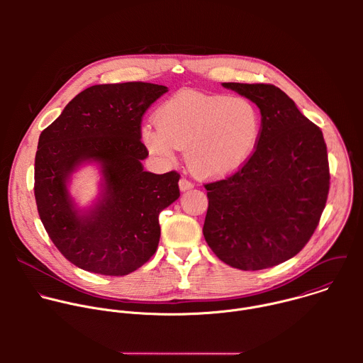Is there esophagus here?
Segmentation results:
<instances>
[{"label":"esophagus","instance_id":"obj_1","mask_svg":"<svg viewBox=\"0 0 363 363\" xmlns=\"http://www.w3.org/2000/svg\"><path fill=\"white\" fill-rule=\"evenodd\" d=\"M178 185H179V189H181V191H188V189L194 188V184H192L191 181H188L186 178H181Z\"/></svg>","mask_w":363,"mask_h":363}]
</instances>
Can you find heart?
<instances>
[{
	"label": "heart",
	"mask_w": 363,
	"mask_h": 363,
	"mask_svg": "<svg viewBox=\"0 0 363 363\" xmlns=\"http://www.w3.org/2000/svg\"><path fill=\"white\" fill-rule=\"evenodd\" d=\"M260 109L247 97L179 91L164 101L155 123H145L140 138L162 165L185 147L188 167L199 177L220 178L240 169L262 138Z\"/></svg>",
	"instance_id": "b5f03b06"
}]
</instances>
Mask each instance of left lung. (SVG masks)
<instances>
[{
    "label": "left lung",
    "mask_w": 363,
    "mask_h": 363,
    "mask_svg": "<svg viewBox=\"0 0 363 363\" xmlns=\"http://www.w3.org/2000/svg\"><path fill=\"white\" fill-rule=\"evenodd\" d=\"M254 101L263 129L234 175L206 184L203 237L225 264L263 270L294 257L313 235L329 194L322 130L273 84L223 83Z\"/></svg>",
    "instance_id": "8db88e82"
}]
</instances>
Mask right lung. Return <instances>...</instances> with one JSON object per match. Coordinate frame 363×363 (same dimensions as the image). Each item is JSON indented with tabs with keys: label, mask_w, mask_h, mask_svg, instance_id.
Here are the masks:
<instances>
[{
	"label": "right lung",
	"mask_w": 363,
	"mask_h": 363,
	"mask_svg": "<svg viewBox=\"0 0 363 363\" xmlns=\"http://www.w3.org/2000/svg\"><path fill=\"white\" fill-rule=\"evenodd\" d=\"M167 86L129 82L80 91L38 139L34 195L40 220L70 263L90 273L126 276L155 254L160 214L179 198V174L143 169V113ZM96 164L99 195L79 207L69 194L72 174Z\"/></svg>",
	"instance_id": "1"
}]
</instances>
